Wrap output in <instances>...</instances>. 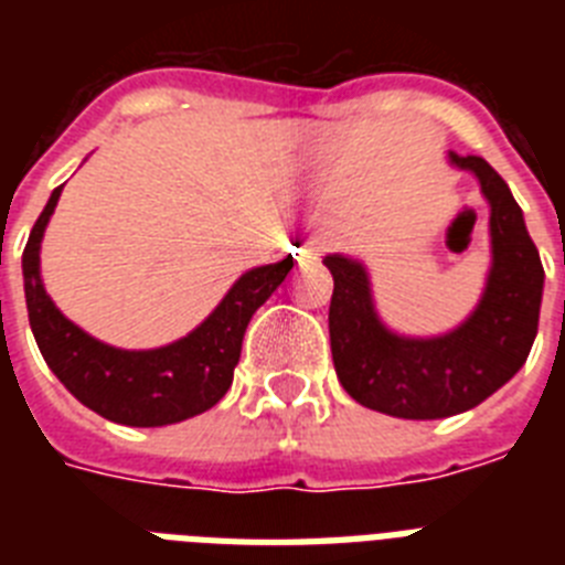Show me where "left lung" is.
I'll list each match as a JSON object with an SVG mask.
<instances>
[{"mask_svg":"<svg viewBox=\"0 0 565 565\" xmlns=\"http://www.w3.org/2000/svg\"><path fill=\"white\" fill-rule=\"evenodd\" d=\"M472 172L490 204V273L475 310L437 337L395 334L377 317L372 281L358 257L326 255L334 275L328 310L331 354L354 402L395 419H446L472 411L525 366L543 305V260L525 216L499 172L478 154L448 152Z\"/></svg>","mask_w":565,"mask_h":565,"instance_id":"8db88e82","label":"left lung"}]
</instances>
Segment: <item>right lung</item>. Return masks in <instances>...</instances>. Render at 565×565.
I'll return each instance as SVG.
<instances>
[{
	"instance_id": "1",
	"label": "right lung",
	"mask_w": 565,
	"mask_h": 565,
	"mask_svg": "<svg viewBox=\"0 0 565 565\" xmlns=\"http://www.w3.org/2000/svg\"><path fill=\"white\" fill-rule=\"evenodd\" d=\"M61 190H52L22 252L31 334L49 370L84 407L131 428H161L211 411L234 381L248 319L281 287L292 255L239 275L211 317L175 343L140 352L117 349L70 322L40 278V243Z\"/></svg>"
}]
</instances>
